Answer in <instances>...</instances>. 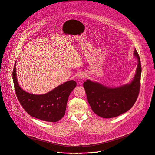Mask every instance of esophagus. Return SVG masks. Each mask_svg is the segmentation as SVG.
I'll return each instance as SVG.
<instances>
[{"label": "esophagus", "instance_id": "obj_1", "mask_svg": "<svg viewBox=\"0 0 155 155\" xmlns=\"http://www.w3.org/2000/svg\"><path fill=\"white\" fill-rule=\"evenodd\" d=\"M84 77H85V74H84L83 73H80L78 76V79L79 81H82Z\"/></svg>", "mask_w": 155, "mask_h": 155}]
</instances>
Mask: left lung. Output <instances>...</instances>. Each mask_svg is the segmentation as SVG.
Instances as JSON below:
<instances>
[{
	"instance_id": "left-lung-1",
	"label": "left lung",
	"mask_w": 155,
	"mask_h": 155,
	"mask_svg": "<svg viewBox=\"0 0 155 155\" xmlns=\"http://www.w3.org/2000/svg\"><path fill=\"white\" fill-rule=\"evenodd\" d=\"M134 56L137 60L135 74L128 84L109 87L87 79L84 83L89 104L92 111L103 118H112L129 110L135 103L140 88L141 67L136 49Z\"/></svg>"
}]
</instances>
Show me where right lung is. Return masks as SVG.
I'll list each match as a JSON object with an SVG mask.
<instances>
[{
  "label": "right lung",
  "instance_id": "1",
  "mask_svg": "<svg viewBox=\"0 0 155 155\" xmlns=\"http://www.w3.org/2000/svg\"><path fill=\"white\" fill-rule=\"evenodd\" d=\"M15 63L12 73L15 93L24 109L31 116L50 122L60 120L65 114L67 103L71 92L76 86L73 80L66 82L51 91L41 95L23 90L19 85Z\"/></svg>",
  "mask_w": 155,
  "mask_h": 155
}]
</instances>
